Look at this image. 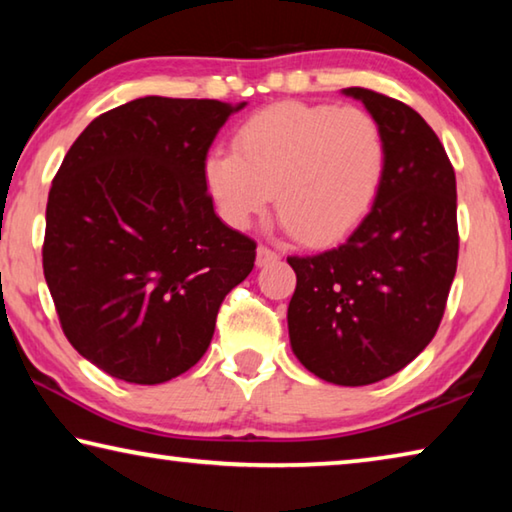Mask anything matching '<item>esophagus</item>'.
<instances>
[{
  "mask_svg": "<svg viewBox=\"0 0 512 512\" xmlns=\"http://www.w3.org/2000/svg\"><path fill=\"white\" fill-rule=\"evenodd\" d=\"M277 259H280V253H277V250L268 248V246H259L257 248V266H266V264H271V262H277Z\"/></svg>",
  "mask_w": 512,
  "mask_h": 512,
  "instance_id": "1",
  "label": "esophagus"
}]
</instances>
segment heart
<instances>
[{
    "label": "heart",
    "instance_id": "heart-1",
    "mask_svg": "<svg viewBox=\"0 0 512 512\" xmlns=\"http://www.w3.org/2000/svg\"><path fill=\"white\" fill-rule=\"evenodd\" d=\"M203 176L223 221L248 228L273 203L307 244H332L366 219L386 173V140L370 112L284 101L248 117Z\"/></svg>",
    "mask_w": 512,
    "mask_h": 512
}]
</instances>
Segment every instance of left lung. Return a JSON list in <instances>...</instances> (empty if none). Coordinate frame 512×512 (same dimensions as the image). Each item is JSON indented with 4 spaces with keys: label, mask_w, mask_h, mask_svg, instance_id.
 <instances>
[{
    "label": "left lung",
    "mask_w": 512,
    "mask_h": 512,
    "mask_svg": "<svg viewBox=\"0 0 512 512\" xmlns=\"http://www.w3.org/2000/svg\"><path fill=\"white\" fill-rule=\"evenodd\" d=\"M343 92L363 101L384 133V183L341 246L287 257L298 277L287 318L309 372L368 386L409 366L438 332L458 262L456 176L411 106L368 88Z\"/></svg>",
    "instance_id": "obj_1"
}]
</instances>
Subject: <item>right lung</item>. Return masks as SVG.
Wrapping results in <instances>:
<instances>
[{
    "label": "right lung",
    "instance_id": "obj_1",
    "mask_svg": "<svg viewBox=\"0 0 512 512\" xmlns=\"http://www.w3.org/2000/svg\"><path fill=\"white\" fill-rule=\"evenodd\" d=\"M144 97L76 137L47 201L42 268L74 350L131 384L183 375L212 341L257 244L214 214L203 167L232 112Z\"/></svg>",
    "mask_w": 512,
    "mask_h": 512
}]
</instances>
